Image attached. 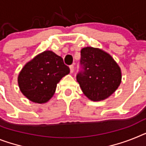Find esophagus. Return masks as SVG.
Returning a JSON list of instances; mask_svg holds the SVG:
<instances>
[{"label": "esophagus", "mask_w": 146, "mask_h": 146, "mask_svg": "<svg viewBox=\"0 0 146 146\" xmlns=\"http://www.w3.org/2000/svg\"><path fill=\"white\" fill-rule=\"evenodd\" d=\"M70 73H73V71H74V66L73 65L70 66Z\"/></svg>", "instance_id": "1"}]
</instances>
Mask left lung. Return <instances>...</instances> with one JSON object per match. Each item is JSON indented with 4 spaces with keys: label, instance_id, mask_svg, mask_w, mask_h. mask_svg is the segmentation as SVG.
Returning a JSON list of instances; mask_svg holds the SVG:
<instances>
[{
    "label": "left lung",
    "instance_id": "1",
    "mask_svg": "<svg viewBox=\"0 0 146 146\" xmlns=\"http://www.w3.org/2000/svg\"><path fill=\"white\" fill-rule=\"evenodd\" d=\"M81 70L76 79L92 101H101L113 94L121 83V70L108 53L88 46L81 50Z\"/></svg>",
    "mask_w": 146,
    "mask_h": 146
}]
</instances>
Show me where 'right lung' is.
I'll return each mask as SVG.
<instances>
[{
  "mask_svg": "<svg viewBox=\"0 0 146 146\" xmlns=\"http://www.w3.org/2000/svg\"><path fill=\"white\" fill-rule=\"evenodd\" d=\"M69 73L63 58L47 50L26 64L18 76V85L30 101L45 103L53 96L57 83Z\"/></svg>",
  "mask_w": 146,
  "mask_h": 146,
  "instance_id": "1",
  "label": "right lung"
}]
</instances>
